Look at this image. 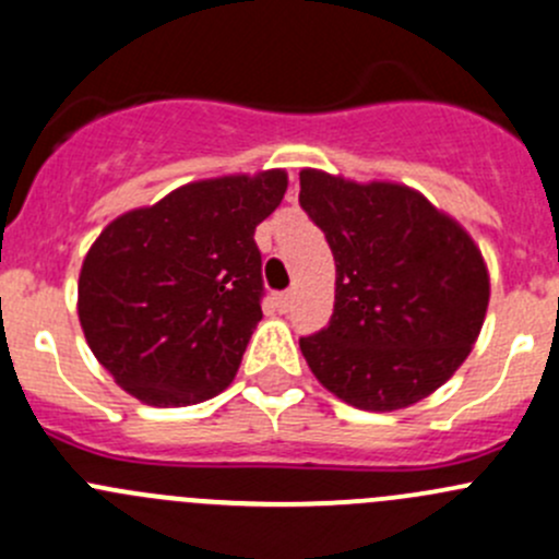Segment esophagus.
<instances>
[{
	"label": "esophagus",
	"mask_w": 559,
	"mask_h": 559,
	"mask_svg": "<svg viewBox=\"0 0 559 559\" xmlns=\"http://www.w3.org/2000/svg\"><path fill=\"white\" fill-rule=\"evenodd\" d=\"M292 302H295V295H292V292H278V295H275V308H278V311H289L292 308Z\"/></svg>",
	"instance_id": "obj_1"
}]
</instances>
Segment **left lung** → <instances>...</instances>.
Here are the masks:
<instances>
[{
	"label": "left lung",
	"mask_w": 559,
	"mask_h": 559,
	"mask_svg": "<svg viewBox=\"0 0 559 559\" xmlns=\"http://www.w3.org/2000/svg\"><path fill=\"white\" fill-rule=\"evenodd\" d=\"M300 205L335 257L330 324L300 337L330 392L397 411L447 384L481 332L489 278L465 229L397 183L300 173Z\"/></svg>",
	"instance_id": "obj_1"
}]
</instances>
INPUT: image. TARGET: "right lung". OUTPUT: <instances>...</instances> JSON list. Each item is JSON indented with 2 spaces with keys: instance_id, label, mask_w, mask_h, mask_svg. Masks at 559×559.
<instances>
[{
  "instance_id": "obj_1",
  "label": "right lung",
  "mask_w": 559,
  "mask_h": 559,
  "mask_svg": "<svg viewBox=\"0 0 559 559\" xmlns=\"http://www.w3.org/2000/svg\"><path fill=\"white\" fill-rule=\"evenodd\" d=\"M284 191V170L227 175L107 224L83 259L78 316L118 386L165 408L229 386L262 319L253 233Z\"/></svg>"
}]
</instances>
